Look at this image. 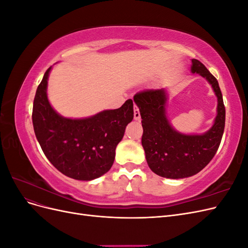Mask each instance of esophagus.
<instances>
[{"label":"esophagus","mask_w":248,"mask_h":248,"mask_svg":"<svg viewBox=\"0 0 248 248\" xmlns=\"http://www.w3.org/2000/svg\"><path fill=\"white\" fill-rule=\"evenodd\" d=\"M133 116L136 120H140V109L139 108L134 104V109H133Z\"/></svg>","instance_id":"1"}]
</instances>
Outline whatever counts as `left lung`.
<instances>
[{
    "instance_id": "obj_1",
    "label": "left lung",
    "mask_w": 248,
    "mask_h": 248,
    "mask_svg": "<svg viewBox=\"0 0 248 248\" xmlns=\"http://www.w3.org/2000/svg\"><path fill=\"white\" fill-rule=\"evenodd\" d=\"M191 62V71L207 78L218 99L214 125L206 133L185 136L171 128L166 117L167 94L163 89H146L133 97L141 117V145L148 166L164 178L180 179L198 174L216 154L224 130L226 108L218 81L199 60L192 59Z\"/></svg>"
}]
</instances>
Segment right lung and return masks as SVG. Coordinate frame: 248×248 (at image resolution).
<instances>
[{"instance_id":"obj_1","label":"right lung","mask_w":248,"mask_h":248,"mask_svg":"<svg viewBox=\"0 0 248 248\" xmlns=\"http://www.w3.org/2000/svg\"><path fill=\"white\" fill-rule=\"evenodd\" d=\"M50 67L37 88L32 120L43 153L67 177L89 181L106 174L114 163L116 148L133 119V102L103 110L87 119L63 118L50 107L46 96Z\"/></svg>"}]
</instances>
